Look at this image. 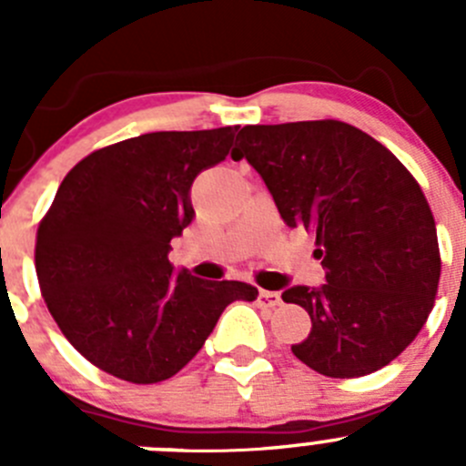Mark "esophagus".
Masks as SVG:
<instances>
[{
  "instance_id": "34e87169",
  "label": "esophagus",
  "mask_w": 466,
  "mask_h": 466,
  "mask_svg": "<svg viewBox=\"0 0 466 466\" xmlns=\"http://www.w3.org/2000/svg\"><path fill=\"white\" fill-rule=\"evenodd\" d=\"M259 307L263 309H275L281 304L279 293H272V290H259V298H257Z\"/></svg>"
}]
</instances>
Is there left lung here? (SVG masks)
I'll list each match as a JSON object with an SVG mask.
<instances>
[{
  "label": "left lung",
  "instance_id": "left-lung-1",
  "mask_svg": "<svg viewBox=\"0 0 466 466\" xmlns=\"http://www.w3.org/2000/svg\"><path fill=\"white\" fill-rule=\"evenodd\" d=\"M246 157L289 228L316 237L320 289L281 299L311 316L293 354L331 379L372 374L397 359L433 311L440 246L433 211L406 167L363 130L336 119L243 126Z\"/></svg>",
  "mask_w": 466,
  "mask_h": 466
}]
</instances>
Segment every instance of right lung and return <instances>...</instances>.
Masks as SVG:
<instances>
[{"mask_svg": "<svg viewBox=\"0 0 466 466\" xmlns=\"http://www.w3.org/2000/svg\"><path fill=\"white\" fill-rule=\"evenodd\" d=\"M238 126L164 130L106 146L60 182L35 238L42 298L92 365L159 383L205 345L225 307L252 302L246 281L176 272L171 238L194 220L191 185L228 157Z\"/></svg>", "mask_w": 466, "mask_h": 466, "instance_id": "add662e5", "label": "right lung"}]
</instances>
